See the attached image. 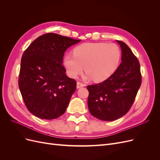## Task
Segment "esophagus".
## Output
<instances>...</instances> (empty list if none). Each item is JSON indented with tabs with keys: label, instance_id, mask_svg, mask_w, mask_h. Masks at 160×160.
<instances>
[{
	"label": "esophagus",
	"instance_id": "34e87169",
	"mask_svg": "<svg viewBox=\"0 0 160 160\" xmlns=\"http://www.w3.org/2000/svg\"><path fill=\"white\" fill-rule=\"evenodd\" d=\"M85 85L83 83H81V82H77V89H79L80 88H83V87H84Z\"/></svg>",
	"mask_w": 160,
	"mask_h": 160
}]
</instances>
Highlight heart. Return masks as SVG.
<instances>
[{"instance_id": "heart-1", "label": "heart", "mask_w": 160, "mask_h": 160, "mask_svg": "<svg viewBox=\"0 0 160 160\" xmlns=\"http://www.w3.org/2000/svg\"><path fill=\"white\" fill-rule=\"evenodd\" d=\"M120 58V49L115 43L89 42L75 47L73 55H66L63 64L67 74L72 78L81 74L85 66V78L100 82L109 78L117 69Z\"/></svg>"}]
</instances>
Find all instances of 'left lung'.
Here are the masks:
<instances>
[{"instance_id": "left-lung-1", "label": "left lung", "mask_w": 160, "mask_h": 160, "mask_svg": "<svg viewBox=\"0 0 160 160\" xmlns=\"http://www.w3.org/2000/svg\"><path fill=\"white\" fill-rule=\"evenodd\" d=\"M122 49L118 68L102 83L88 86L91 114L103 121H114L126 114L133 105L142 83L138 58L125 42L118 41Z\"/></svg>"}]
</instances>
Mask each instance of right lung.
<instances>
[{
	"instance_id": "obj_1",
	"label": "right lung",
	"mask_w": 160,
	"mask_h": 160,
	"mask_svg": "<svg viewBox=\"0 0 160 160\" xmlns=\"http://www.w3.org/2000/svg\"><path fill=\"white\" fill-rule=\"evenodd\" d=\"M81 40L55 33L38 37L23 52L18 87L26 107L36 117L58 118L63 114L77 83L66 75V50Z\"/></svg>"
}]
</instances>
